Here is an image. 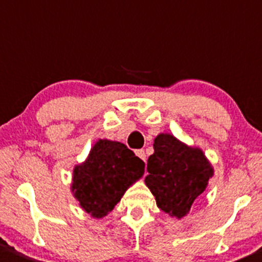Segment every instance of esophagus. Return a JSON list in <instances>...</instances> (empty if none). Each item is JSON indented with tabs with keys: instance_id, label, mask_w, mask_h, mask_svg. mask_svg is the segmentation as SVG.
Listing matches in <instances>:
<instances>
[{
	"instance_id": "1",
	"label": "esophagus",
	"mask_w": 262,
	"mask_h": 262,
	"mask_svg": "<svg viewBox=\"0 0 262 262\" xmlns=\"http://www.w3.org/2000/svg\"><path fill=\"white\" fill-rule=\"evenodd\" d=\"M136 155L138 156L139 159H142L143 161H146V154H145V151H143V150H137Z\"/></svg>"
}]
</instances>
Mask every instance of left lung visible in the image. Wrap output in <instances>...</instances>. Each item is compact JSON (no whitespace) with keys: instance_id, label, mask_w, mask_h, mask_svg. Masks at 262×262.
Masks as SVG:
<instances>
[{"instance_id":"1","label":"left lung","mask_w":262,"mask_h":262,"mask_svg":"<svg viewBox=\"0 0 262 262\" xmlns=\"http://www.w3.org/2000/svg\"><path fill=\"white\" fill-rule=\"evenodd\" d=\"M145 182L156 205L172 217L182 219L194 200L208 186L213 168L199 147H191L174 136L160 133L147 160Z\"/></svg>"}]
</instances>
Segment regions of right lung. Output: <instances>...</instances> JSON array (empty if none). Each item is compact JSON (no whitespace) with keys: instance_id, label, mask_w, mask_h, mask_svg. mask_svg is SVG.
<instances>
[{"instance_id":"add662e5","label":"right lung","mask_w":262,"mask_h":262,"mask_svg":"<svg viewBox=\"0 0 262 262\" xmlns=\"http://www.w3.org/2000/svg\"><path fill=\"white\" fill-rule=\"evenodd\" d=\"M143 173L145 163L124 143L99 139L86 160L73 169L71 190L86 213L102 219Z\"/></svg>"}]
</instances>
